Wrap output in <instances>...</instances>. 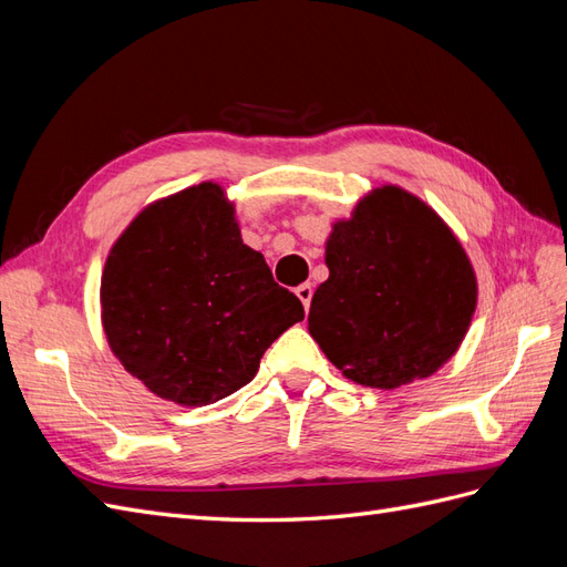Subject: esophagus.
<instances>
[{
  "instance_id": "esophagus-1",
  "label": "esophagus",
  "mask_w": 567,
  "mask_h": 567,
  "mask_svg": "<svg viewBox=\"0 0 567 567\" xmlns=\"http://www.w3.org/2000/svg\"><path fill=\"white\" fill-rule=\"evenodd\" d=\"M296 296H298V300L302 302L305 312L310 310V302H312V286H310V284H300V286L296 288Z\"/></svg>"
}]
</instances>
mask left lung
Returning <instances> with one entry per match:
<instances>
[{"mask_svg":"<svg viewBox=\"0 0 567 567\" xmlns=\"http://www.w3.org/2000/svg\"><path fill=\"white\" fill-rule=\"evenodd\" d=\"M307 329L346 379L394 390L433 375L468 333L477 281L444 219L394 184L373 188L326 238Z\"/></svg>","mask_w":567,"mask_h":567,"instance_id":"obj_1","label":"left lung"}]
</instances>
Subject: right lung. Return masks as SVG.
Here are the masks:
<instances>
[{
  "mask_svg": "<svg viewBox=\"0 0 567 567\" xmlns=\"http://www.w3.org/2000/svg\"><path fill=\"white\" fill-rule=\"evenodd\" d=\"M111 352L156 398L205 406L255 379L265 350L305 319L302 302L248 248L217 182L153 200L101 274Z\"/></svg>",
  "mask_w": 567,
  "mask_h": 567,
  "instance_id": "add662e5",
  "label": "right lung"
}]
</instances>
